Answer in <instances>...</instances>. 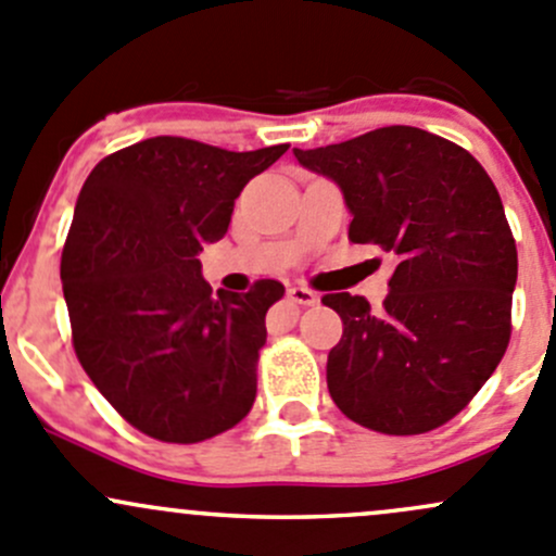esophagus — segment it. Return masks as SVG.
Wrapping results in <instances>:
<instances>
[{
	"label": "esophagus",
	"mask_w": 556,
	"mask_h": 556,
	"mask_svg": "<svg viewBox=\"0 0 556 556\" xmlns=\"http://www.w3.org/2000/svg\"><path fill=\"white\" fill-rule=\"evenodd\" d=\"M288 299L293 301V304H301V306H314L317 304V293H312L309 288H288Z\"/></svg>",
	"instance_id": "esophagus-1"
}]
</instances>
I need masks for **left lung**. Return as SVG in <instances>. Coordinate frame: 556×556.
I'll return each mask as SVG.
<instances>
[{"mask_svg": "<svg viewBox=\"0 0 556 556\" xmlns=\"http://www.w3.org/2000/svg\"><path fill=\"white\" fill-rule=\"evenodd\" d=\"M293 155L339 185L352 242L397 261L382 309L363 295L323 299L344 323L328 355L330 397L352 422L387 435L450 422L511 336L517 244L490 174L468 150L414 126Z\"/></svg>", "mask_w": 556, "mask_h": 556, "instance_id": "left-lung-1", "label": "left lung"}]
</instances>
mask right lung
I'll return each instance as SVG.
<instances>
[{
    "label": "right lung",
    "instance_id": "1",
    "mask_svg": "<svg viewBox=\"0 0 556 556\" xmlns=\"http://www.w3.org/2000/svg\"><path fill=\"white\" fill-rule=\"evenodd\" d=\"M288 144L231 153L153 137L93 166L61 255L77 361L126 422L195 444L242 422L257 390L274 279L212 295L199 252L220 242L233 201Z\"/></svg>",
    "mask_w": 556,
    "mask_h": 556
}]
</instances>
